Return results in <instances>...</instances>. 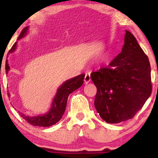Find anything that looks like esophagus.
Instances as JSON below:
<instances>
[{
  "label": "esophagus",
  "instance_id": "esophagus-1",
  "mask_svg": "<svg viewBox=\"0 0 158 158\" xmlns=\"http://www.w3.org/2000/svg\"><path fill=\"white\" fill-rule=\"evenodd\" d=\"M90 80H91V79H90V73H88L85 74V79H84L85 84H88L89 81H90Z\"/></svg>",
  "mask_w": 158,
  "mask_h": 158
}]
</instances>
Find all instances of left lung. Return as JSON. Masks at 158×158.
Returning a JSON list of instances; mask_svg holds the SVG:
<instances>
[{"label": "left lung", "instance_id": "obj_1", "mask_svg": "<svg viewBox=\"0 0 158 158\" xmlns=\"http://www.w3.org/2000/svg\"><path fill=\"white\" fill-rule=\"evenodd\" d=\"M90 78L97 88L94 106L108 123L133 118L152 94L148 58L128 30L122 52L108 67L92 72Z\"/></svg>", "mask_w": 158, "mask_h": 158}]
</instances>
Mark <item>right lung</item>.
I'll return each instance as SVG.
<instances>
[{
    "mask_svg": "<svg viewBox=\"0 0 158 158\" xmlns=\"http://www.w3.org/2000/svg\"><path fill=\"white\" fill-rule=\"evenodd\" d=\"M28 27L23 28V30L19 35L18 40L22 39L23 37L26 35L27 32L28 31ZM16 46H17V42H15L13 44L9 52H13L15 51ZM5 68H6V72L7 73L10 70V66H9L7 61H6V67ZM84 78L85 74H80L77 77L64 81L58 89L57 93H56L55 97L52 100L51 108L47 114H44V115L35 116V117H29L26 114L19 111V115L23 119H25L27 123L34 126L49 127L56 124V123L60 120L64 113L69 95L74 90L80 88L83 84Z\"/></svg>",
    "mask_w": 158,
    "mask_h": 158,
    "instance_id": "add662e5",
    "label": "right lung"
}]
</instances>
